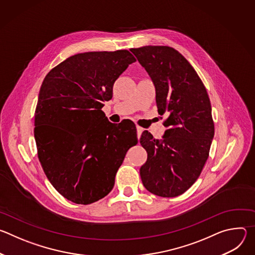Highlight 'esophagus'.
<instances>
[{"mask_svg": "<svg viewBox=\"0 0 255 255\" xmlns=\"http://www.w3.org/2000/svg\"><path fill=\"white\" fill-rule=\"evenodd\" d=\"M136 129H137V137H138V139H139V138H140V136H141V134H142V132H143V128H141V127L137 126V127H136Z\"/></svg>", "mask_w": 255, "mask_h": 255, "instance_id": "34e87169", "label": "esophagus"}]
</instances>
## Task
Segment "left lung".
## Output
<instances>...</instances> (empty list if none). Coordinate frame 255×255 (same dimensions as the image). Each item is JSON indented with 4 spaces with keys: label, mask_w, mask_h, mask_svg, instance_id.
<instances>
[{
    "label": "left lung",
    "mask_w": 255,
    "mask_h": 255,
    "mask_svg": "<svg viewBox=\"0 0 255 255\" xmlns=\"http://www.w3.org/2000/svg\"><path fill=\"white\" fill-rule=\"evenodd\" d=\"M130 51L155 87L158 113L167 114L161 140L144 131L140 143L147 160L140 167L142 184L150 193L172 198L189 190L208 159L214 137L207 90L191 63L169 46H143Z\"/></svg>",
    "instance_id": "left-lung-1"
}]
</instances>
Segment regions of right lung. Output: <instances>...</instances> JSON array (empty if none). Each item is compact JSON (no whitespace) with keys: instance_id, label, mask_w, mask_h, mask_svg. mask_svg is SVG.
<instances>
[{"instance_id":"1","label":"right lung","mask_w":255,"mask_h":255,"mask_svg":"<svg viewBox=\"0 0 255 255\" xmlns=\"http://www.w3.org/2000/svg\"><path fill=\"white\" fill-rule=\"evenodd\" d=\"M135 57L128 50L78 53L45 77L35 111L38 158L54 189L89 205L110 193L137 134L123 121L109 122L101 109ZM132 125V123H131Z\"/></svg>"}]
</instances>
